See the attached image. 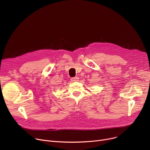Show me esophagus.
Returning <instances> with one entry per match:
<instances>
[{
	"mask_svg": "<svg viewBox=\"0 0 150 150\" xmlns=\"http://www.w3.org/2000/svg\"><path fill=\"white\" fill-rule=\"evenodd\" d=\"M78 80H79V78H78V77H77V76L71 78V81H78Z\"/></svg>",
	"mask_w": 150,
	"mask_h": 150,
	"instance_id": "34e87169",
	"label": "esophagus"
}]
</instances>
